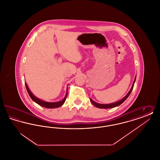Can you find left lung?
Listing matches in <instances>:
<instances>
[{"label":"left lung","mask_w":160,"mask_h":160,"mask_svg":"<svg viewBox=\"0 0 160 160\" xmlns=\"http://www.w3.org/2000/svg\"><path fill=\"white\" fill-rule=\"evenodd\" d=\"M136 76L135 77V78L134 80V82H133V83L132 85V87L130 89L129 91L128 92V93L126 95V96H125L122 99L118 101H116L115 102H113V103H110V104H99V103H97L96 102H95L93 100H92L91 98H90V101L92 103V104L93 106H95V107H97V108H113L115 107L119 106H120L121 104H122L126 99H127V98L129 97L130 93L131 91H132V89H133V87H134V83L136 82Z\"/></svg>","instance_id":"8db88e82"}]
</instances>
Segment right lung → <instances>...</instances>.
Wrapping results in <instances>:
<instances>
[{"label":"right lung","instance_id":"1","mask_svg":"<svg viewBox=\"0 0 160 160\" xmlns=\"http://www.w3.org/2000/svg\"><path fill=\"white\" fill-rule=\"evenodd\" d=\"M25 86H26L27 91L28 92V93H29L31 99H32L34 102H35L36 103H37L39 106L44 107L45 108H58L59 107L62 106L64 104V102H65V101L66 100V98L67 97V95H68V87H67V93H66L65 97H64V98L62 99V101H58V102H47V101H43L42 99H39V98H38L37 97H36L32 93V92L30 91V89H29V88L28 86V84H26V82H25Z\"/></svg>","mask_w":160,"mask_h":160}]
</instances>
